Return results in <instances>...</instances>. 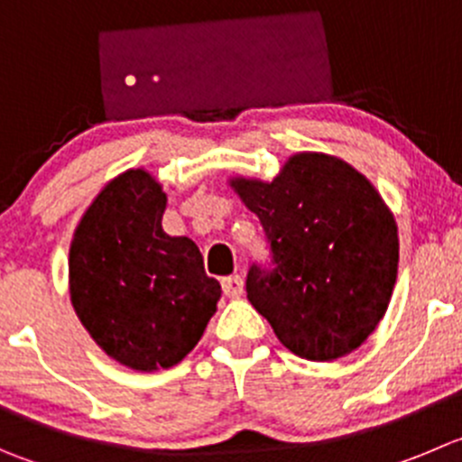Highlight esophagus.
Masks as SVG:
<instances>
[{
  "label": "esophagus",
  "instance_id": "obj_1",
  "mask_svg": "<svg viewBox=\"0 0 462 462\" xmlns=\"http://www.w3.org/2000/svg\"><path fill=\"white\" fill-rule=\"evenodd\" d=\"M222 290L226 297H240L245 290V279L240 274H231V276H224L222 279Z\"/></svg>",
  "mask_w": 462,
  "mask_h": 462
}]
</instances>
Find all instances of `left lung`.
Wrapping results in <instances>:
<instances>
[{
  "label": "left lung",
  "mask_w": 462,
  "mask_h": 462,
  "mask_svg": "<svg viewBox=\"0 0 462 462\" xmlns=\"http://www.w3.org/2000/svg\"><path fill=\"white\" fill-rule=\"evenodd\" d=\"M265 231L270 258L252 263L247 300L292 354L333 360L367 340L397 281L393 213L340 158L297 153L272 183L236 179Z\"/></svg>",
  "instance_id": "obj_1"
}]
</instances>
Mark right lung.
Returning a JSON list of instances; mask_svg holds the SVG:
<instances>
[{"instance_id": "obj_1", "label": "right lung", "mask_w": 462, "mask_h": 462, "mask_svg": "<svg viewBox=\"0 0 462 462\" xmlns=\"http://www.w3.org/2000/svg\"><path fill=\"white\" fill-rule=\"evenodd\" d=\"M165 192L144 170L108 183L69 247V294L92 340L131 370L172 367L199 342L222 288L190 238L162 231Z\"/></svg>"}]
</instances>
